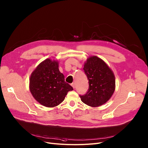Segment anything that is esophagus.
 I'll return each instance as SVG.
<instances>
[{
    "mask_svg": "<svg viewBox=\"0 0 148 148\" xmlns=\"http://www.w3.org/2000/svg\"><path fill=\"white\" fill-rule=\"evenodd\" d=\"M71 86H72V87H73L74 88H75V83H71Z\"/></svg>",
    "mask_w": 148,
    "mask_h": 148,
    "instance_id": "1",
    "label": "esophagus"
}]
</instances>
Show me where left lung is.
Instances as JSON below:
<instances>
[{"label":"left lung","mask_w":148,"mask_h":148,"mask_svg":"<svg viewBox=\"0 0 148 148\" xmlns=\"http://www.w3.org/2000/svg\"><path fill=\"white\" fill-rule=\"evenodd\" d=\"M83 70L88 80V89L85 95H80L82 101L93 107L102 105L115 91V79L112 71L96 56L87 59Z\"/></svg>","instance_id":"8db88e82"}]
</instances>
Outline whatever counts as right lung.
Returning a JSON list of instances; mask_svg holds the SVG:
<instances>
[{"instance_id": "right-lung-1", "label": "right lung", "mask_w": 148, "mask_h": 148, "mask_svg": "<svg viewBox=\"0 0 148 148\" xmlns=\"http://www.w3.org/2000/svg\"><path fill=\"white\" fill-rule=\"evenodd\" d=\"M57 61L46 59L39 64L29 78V90L34 99L46 107H54L64 100L73 88L65 82Z\"/></svg>"}]
</instances>
